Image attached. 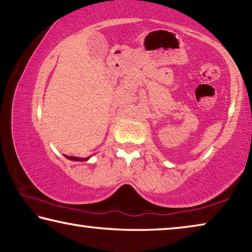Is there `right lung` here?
<instances>
[{"label": "right lung", "instance_id": "obj_1", "mask_svg": "<svg viewBox=\"0 0 252 252\" xmlns=\"http://www.w3.org/2000/svg\"><path fill=\"white\" fill-rule=\"evenodd\" d=\"M67 159H70V160H74V161H85V160H88L89 158H76V157H67V156H65Z\"/></svg>", "mask_w": 252, "mask_h": 252}]
</instances>
